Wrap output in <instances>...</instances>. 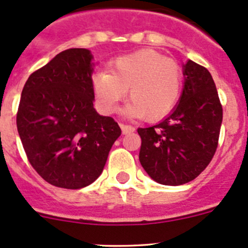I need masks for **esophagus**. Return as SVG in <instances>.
Listing matches in <instances>:
<instances>
[{
    "label": "esophagus",
    "mask_w": 248,
    "mask_h": 248,
    "mask_svg": "<svg viewBox=\"0 0 248 248\" xmlns=\"http://www.w3.org/2000/svg\"><path fill=\"white\" fill-rule=\"evenodd\" d=\"M120 127H121L122 129V133L124 134H127V133H132V132L136 131V128H134L133 126H131V124H120Z\"/></svg>",
    "instance_id": "34e87169"
}]
</instances>
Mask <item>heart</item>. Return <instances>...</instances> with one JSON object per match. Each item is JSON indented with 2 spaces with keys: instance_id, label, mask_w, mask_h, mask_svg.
Returning a JSON list of instances; mask_svg holds the SVG:
<instances>
[{
  "instance_id": "heart-1",
  "label": "heart",
  "mask_w": 248,
  "mask_h": 248,
  "mask_svg": "<svg viewBox=\"0 0 248 248\" xmlns=\"http://www.w3.org/2000/svg\"><path fill=\"white\" fill-rule=\"evenodd\" d=\"M92 89L99 109L106 114L116 111L126 97L131 99L126 112L132 117L158 121L179 102L182 90V71L174 60L151 49H142L117 57L109 71L92 77Z\"/></svg>"
}]
</instances>
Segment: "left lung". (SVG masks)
Segmentation results:
<instances>
[{
  "label": "left lung",
  "instance_id": "1",
  "mask_svg": "<svg viewBox=\"0 0 248 248\" xmlns=\"http://www.w3.org/2000/svg\"><path fill=\"white\" fill-rule=\"evenodd\" d=\"M180 102L163 121L138 128L139 161L151 179L179 186L209 166L218 145L223 110L211 74L188 60Z\"/></svg>",
  "mask_w": 248,
  "mask_h": 248
}]
</instances>
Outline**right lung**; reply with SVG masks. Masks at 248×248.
Returning <instances> with one entry per match:
<instances>
[{"instance_id": "1", "label": "right lung", "mask_w": 248, "mask_h": 248, "mask_svg": "<svg viewBox=\"0 0 248 248\" xmlns=\"http://www.w3.org/2000/svg\"><path fill=\"white\" fill-rule=\"evenodd\" d=\"M91 51L64 50L31 74L16 114L22 146L49 184L68 189L91 185L103 171L121 128L93 108Z\"/></svg>"}]
</instances>
